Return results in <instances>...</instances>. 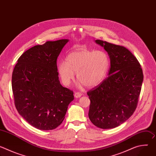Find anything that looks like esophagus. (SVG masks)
Listing matches in <instances>:
<instances>
[{
  "mask_svg": "<svg viewBox=\"0 0 156 156\" xmlns=\"http://www.w3.org/2000/svg\"><path fill=\"white\" fill-rule=\"evenodd\" d=\"M74 96H75V97L76 98H80L81 96H82V94L81 93H75V94H74Z\"/></svg>",
  "mask_w": 156,
  "mask_h": 156,
  "instance_id": "34e87169",
  "label": "esophagus"
}]
</instances>
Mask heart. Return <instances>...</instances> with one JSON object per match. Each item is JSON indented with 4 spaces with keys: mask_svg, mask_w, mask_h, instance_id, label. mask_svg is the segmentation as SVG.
<instances>
[{
    "mask_svg": "<svg viewBox=\"0 0 156 156\" xmlns=\"http://www.w3.org/2000/svg\"><path fill=\"white\" fill-rule=\"evenodd\" d=\"M66 60L61 61L58 71L63 83L69 85L75 77L88 87H94L104 80L107 73L109 60L102 51L80 50L70 53Z\"/></svg>",
    "mask_w": 156,
    "mask_h": 156,
    "instance_id": "b5f03b06",
    "label": "heart"
}]
</instances>
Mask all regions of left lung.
<instances>
[{
	"instance_id": "obj_1",
	"label": "left lung",
	"mask_w": 156,
	"mask_h": 156,
	"mask_svg": "<svg viewBox=\"0 0 156 156\" xmlns=\"http://www.w3.org/2000/svg\"><path fill=\"white\" fill-rule=\"evenodd\" d=\"M95 42L107 52L110 69L108 76L87 93L91 101L88 116L98 128H114L134 113L143 81V70L136 58L125 47L98 39Z\"/></svg>"
}]
</instances>
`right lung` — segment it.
Listing matches in <instances>:
<instances>
[{
    "label": "right lung",
    "instance_id": "obj_1",
    "mask_svg": "<svg viewBox=\"0 0 156 156\" xmlns=\"http://www.w3.org/2000/svg\"><path fill=\"white\" fill-rule=\"evenodd\" d=\"M69 39L48 41L22 54L12 73V86L18 112L29 124L51 130L63 121L72 91L58 78L57 59Z\"/></svg>",
    "mask_w": 156,
    "mask_h": 156
}]
</instances>
